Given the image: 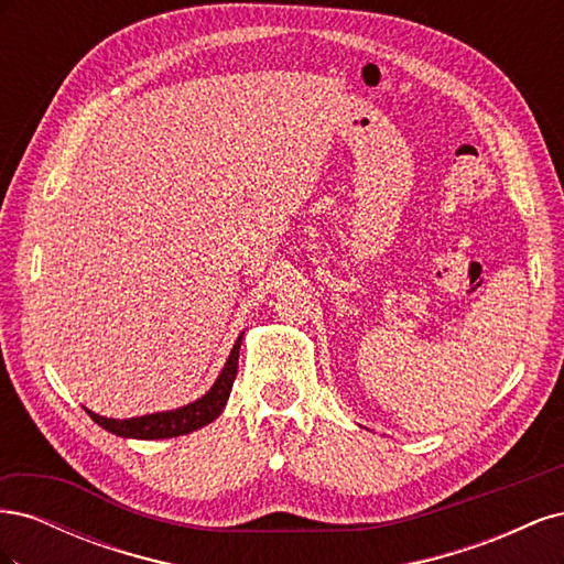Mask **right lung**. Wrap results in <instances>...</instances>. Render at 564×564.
Segmentation results:
<instances>
[{"label": "right lung", "mask_w": 564, "mask_h": 564, "mask_svg": "<svg viewBox=\"0 0 564 564\" xmlns=\"http://www.w3.org/2000/svg\"><path fill=\"white\" fill-rule=\"evenodd\" d=\"M240 346H242V334L240 338L235 340V346L230 350L228 362L220 371V377L216 379V383L212 386V390L207 395L199 398L197 402L174 409V412H162V414H148V416H139V419H106V416H98L94 412L87 414L100 425V429H106L119 437H135V440H162V437H178V435H187L202 425L212 423L220 412H224V406L230 398V390L237 377V360H240Z\"/></svg>", "instance_id": "1"}]
</instances>
